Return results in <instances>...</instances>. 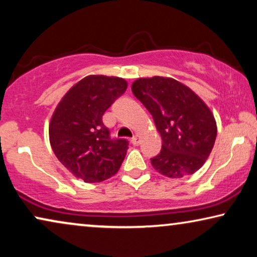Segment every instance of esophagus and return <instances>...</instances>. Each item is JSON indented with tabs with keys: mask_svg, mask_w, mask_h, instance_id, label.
<instances>
[{
	"mask_svg": "<svg viewBox=\"0 0 257 257\" xmlns=\"http://www.w3.org/2000/svg\"><path fill=\"white\" fill-rule=\"evenodd\" d=\"M140 139H142V138H140V136L136 135V136L132 138L131 142H132V144H133V145H135V146H138L139 144H140Z\"/></svg>",
	"mask_w": 257,
	"mask_h": 257,
	"instance_id": "34e87169",
	"label": "esophagus"
}]
</instances>
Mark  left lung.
Wrapping results in <instances>:
<instances>
[{
	"label": "left lung",
	"mask_w": 257,
	"mask_h": 257,
	"mask_svg": "<svg viewBox=\"0 0 257 257\" xmlns=\"http://www.w3.org/2000/svg\"><path fill=\"white\" fill-rule=\"evenodd\" d=\"M132 92L142 101L159 131L163 146L151 164L168 178L193 174L205 164L216 138V124L207 105L178 80L139 78Z\"/></svg>",
	"instance_id": "8db88e82"
}]
</instances>
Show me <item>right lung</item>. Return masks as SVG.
Returning a JSON list of instances; mask_svg holds the SVG:
<instances>
[{
    "label": "right lung",
    "mask_w": 257,
    "mask_h": 257,
    "mask_svg": "<svg viewBox=\"0 0 257 257\" xmlns=\"http://www.w3.org/2000/svg\"><path fill=\"white\" fill-rule=\"evenodd\" d=\"M127 89L118 77L87 76L63 97L49 127L58 160L85 182H100L117 173L128 149L126 139L111 137L103 114Z\"/></svg>",
    "instance_id": "obj_1"
}]
</instances>
